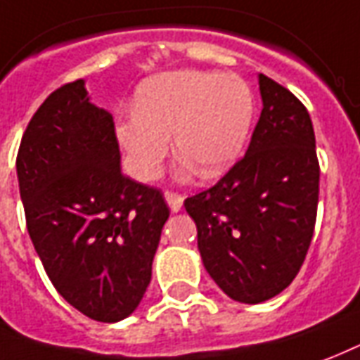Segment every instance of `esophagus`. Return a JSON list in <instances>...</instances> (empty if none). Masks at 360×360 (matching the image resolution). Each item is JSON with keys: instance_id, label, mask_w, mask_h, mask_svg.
Returning a JSON list of instances; mask_svg holds the SVG:
<instances>
[{"instance_id": "34e87169", "label": "esophagus", "mask_w": 360, "mask_h": 360, "mask_svg": "<svg viewBox=\"0 0 360 360\" xmlns=\"http://www.w3.org/2000/svg\"><path fill=\"white\" fill-rule=\"evenodd\" d=\"M165 199H167V203H169L170 211L172 212H178L182 209V203H184V198L180 193H174V191H167L165 193Z\"/></svg>"}]
</instances>
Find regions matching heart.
Listing matches in <instances>:
<instances>
[{
  "label": "heart",
  "mask_w": 360,
  "mask_h": 360,
  "mask_svg": "<svg viewBox=\"0 0 360 360\" xmlns=\"http://www.w3.org/2000/svg\"><path fill=\"white\" fill-rule=\"evenodd\" d=\"M255 117V97L238 76L178 70L141 84L128 112L117 122L128 169L138 180H153L170 151L201 176L224 174L243 153Z\"/></svg>",
  "instance_id": "1"
}]
</instances>
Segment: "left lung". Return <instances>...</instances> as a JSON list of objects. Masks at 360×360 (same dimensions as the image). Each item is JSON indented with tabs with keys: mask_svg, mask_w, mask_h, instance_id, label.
<instances>
[{
	"mask_svg": "<svg viewBox=\"0 0 360 360\" xmlns=\"http://www.w3.org/2000/svg\"><path fill=\"white\" fill-rule=\"evenodd\" d=\"M263 111L248 153L184 207L207 272L228 297L263 303L297 276L311 245L320 167L307 107L259 75Z\"/></svg>",
	"mask_w": 360,
	"mask_h": 360,
	"instance_id": "left-lung-1",
	"label": "left lung"
}]
</instances>
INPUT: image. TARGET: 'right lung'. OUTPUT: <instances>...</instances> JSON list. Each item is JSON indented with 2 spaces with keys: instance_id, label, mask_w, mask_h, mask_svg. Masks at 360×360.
Returning <instances> with one entry per match:
<instances>
[{
  "instance_id": "obj_1",
  "label": "right lung",
  "mask_w": 360,
  "mask_h": 360,
  "mask_svg": "<svg viewBox=\"0 0 360 360\" xmlns=\"http://www.w3.org/2000/svg\"><path fill=\"white\" fill-rule=\"evenodd\" d=\"M26 228L65 301L97 322L140 305L169 219L159 188L120 170L112 117L90 103L84 80L51 91L17 155Z\"/></svg>"
}]
</instances>
